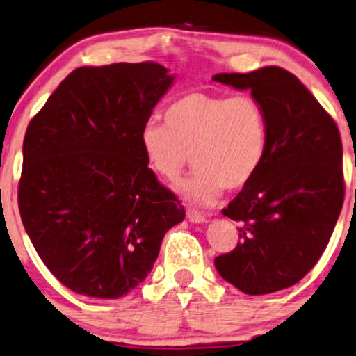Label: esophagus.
<instances>
[{"instance_id": "1", "label": "esophagus", "mask_w": 356, "mask_h": 356, "mask_svg": "<svg viewBox=\"0 0 356 356\" xmlns=\"http://www.w3.org/2000/svg\"><path fill=\"white\" fill-rule=\"evenodd\" d=\"M186 218L190 219L191 222H204L206 221V216L203 213L196 211V209H191V208L186 209Z\"/></svg>"}]
</instances>
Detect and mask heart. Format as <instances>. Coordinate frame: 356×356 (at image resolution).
<instances>
[{"label": "heart", "mask_w": 356, "mask_h": 356, "mask_svg": "<svg viewBox=\"0 0 356 356\" xmlns=\"http://www.w3.org/2000/svg\"><path fill=\"white\" fill-rule=\"evenodd\" d=\"M269 143L267 117L251 95L190 92L165 111V125L147 122L140 145L150 168L170 183L191 161L198 171L179 190L188 200L211 204L222 190H239L261 168Z\"/></svg>", "instance_id": "obj_1"}]
</instances>
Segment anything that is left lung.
<instances>
[{
  "instance_id": "1",
  "label": "left lung",
  "mask_w": 356,
  "mask_h": 356,
  "mask_svg": "<svg viewBox=\"0 0 356 356\" xmlns=\"http://www.w3.org/2000/svg\"><path fill=\"white\" fill-rule=\"evenodd\" d=\"M213 81L251 90L269 129L261 168L222 209L239 222V243L214 266L248 296L282 291L317 264L340 216L345 183L339 127L299 79L277 65L216 74Z\"/></svg>"
}]
</instances>
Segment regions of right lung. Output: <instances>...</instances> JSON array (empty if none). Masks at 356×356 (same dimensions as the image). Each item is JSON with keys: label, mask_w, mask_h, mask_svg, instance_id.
Masks as SVG:
<instances>
[{"label": "right lung", "mask_w": 356, "mask_h": 356, "mask_svg": "<svg viewBox=\"0 0 356 356\" xmlns=\"http://www.w3.org/2000/svg\"><path fill=\"white\" fill-rule=\"evenodd\" d=\"M173 79L150 60L79 67L29 122L21 219L47 269L81 296L134 291L153 269L165 232L185 219L140 145Z\"/></svg>", "instance_id": "add662e5"}]
</instances>
